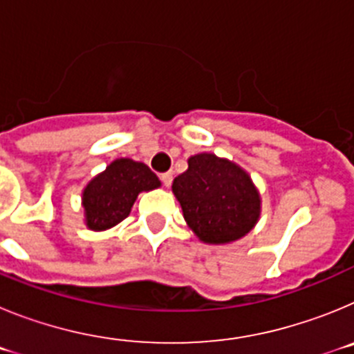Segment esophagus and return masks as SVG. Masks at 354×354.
Masks as SVG:
<instances>
[{
    "instance_id": "1",
    "label": "esophagus",
    "mask_w": 354,
    "mask_h": 354,
    "mask_svg": "<svg viewBox=\"0 0 354 354\" xmlns=\"http://www.w3.org/2000/svg\"><path fill=\"white\" fill-rule=\"evenodd\" d=\"M159 179H161V183L168 187V186H171V180H174V174H171V171L161 174V175H159Z\"/></svg>"
}]
</instances>
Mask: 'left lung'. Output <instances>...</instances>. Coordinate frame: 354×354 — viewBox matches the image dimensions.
Here are the masks:
<instances>
[{"label":"left lung","instance_id":"obj_1","mask_svg":"<svg viewBox=\"0 0 354 354\" xmlns=\"http://www.w3.org/2000/svg\"><path fill=\"white\" fill-rule=\"evenodd\" d=\"M171 192L187 227L209 245L245 237L261 216V195L250 175L207 152L187 159V170L175 177Z\"/></svg>","mask_w":354,"mask_h":354}]
</instances>
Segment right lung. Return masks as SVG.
<instances>
[{
    "instance_id": "right-lung-1",
    "label": "right lung",
    "mask_w": 354,
    "mask_h": 354,
    "mask_svg": "<svg viewBox=\"0 0 354 354\" xmlns=\"http://www.w3.org/2000/svg\"><path fill=\"white\" fill-rule=\"evenodd\" d=\"M161 186L158 175L147 165L129 158L115 159L83 189L84 223L90 230H106L129 216L142 192Z\"/></svg>"
}]
</instances>
